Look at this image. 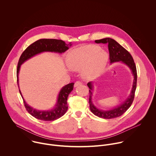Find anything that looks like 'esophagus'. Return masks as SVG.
<instances>
[{
	"label": "esophagus",
	"mask_w": 156,
	"mask_h": 156,
	"mask_svg": "<svg viewBox=\"0 0 156 156\" xmlns=\"http://www.w3.org/2000/svg\"><path fill=\"white\" fill-rule=\"evenodd\" d=\"M82 84V83L80 82V81H76L75 83V84H74V86L75 87H77L78 86H80V85H81Z\"/></svg>",
	"instance_id": "34e87169"
}]
</instances>
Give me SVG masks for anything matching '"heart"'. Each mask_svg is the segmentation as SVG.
Listing matches in <instances>:
<instances>
[{
	"mask_svg": "<svg viewBox=\"0 0 156 156\" xmlns=\"http://www.w3.org/2000/svg\"><path fill=\"white\" fill-rule=\"evenodd\" d=\"M107 54L96 45H87L71 51L66 55V62L73 70L84 69L87 76H96L105 67Z\"/></svg>",
	"mask_w": 156,
	"mask_h": 156,
	"instance_id": "b5f03b06",
	"label": "heart"
}]
</instances>
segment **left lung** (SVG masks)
<instances>
[{"label": "left lung", "mask_w": 156, "mask_h": 156, "mask_svg": "<svg viewBox=\"0 0 156 156\" xmlns=\"http://www.w3.org/2000/svg\"><path fill=\"white\" fill-rule=\"evenodd\" d=\"M95 42L97 44H107L109 51V59L110 63H112L114 62L120 61L122 62L129 68L133 76H134L132 90L129 97L120 105L117 106L116 107H114L112 109L108 110H99L94 105V104L92 102V96L93 90V83L89 82L87 84V86L90 88V90H89V93H90L89 104H90V107L91 112L95 115L105 119H111L117 118L121 116L126 112L132 104L133 100H134L137 83L136 67L131 55L129 53L128 51H127L114 39H111L110 37H106L99 40H96Z\"/></svg>", "instance_id": "1"}]
</instances>
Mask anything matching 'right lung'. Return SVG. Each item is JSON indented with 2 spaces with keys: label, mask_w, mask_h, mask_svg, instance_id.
Masks as SVG:
<instances>
[{
  "label": "right lung",
  "mask_w": 156,
  "mask_h": 156,
  "mask_svg": "<svg viewBox=\"0 0 156 156\" xmlns=\"http://www.w3.org/2000/svg\"><path fill=\"white\" fill-rule=\"evenodd\" d=\"M72 46L71 42L66 44L64 41L55 39H41L30 45L21 55L16 69L17 84L20 93L23 100L25 107L28 112L34 118L43 121H54L63 116L68 109L67 99L69 94L73 89V83H69L63 86L58 94L57 101L55 107L49 110H38L26 103L23 98L19 87L18 73L21 65L25 61L34 57V55L43 52H51L62 54L69 49Z\"/></svg>",
  "instance_id": "1"
}]
</instances>
